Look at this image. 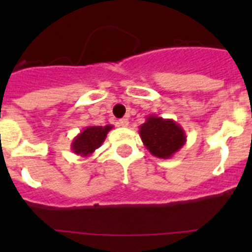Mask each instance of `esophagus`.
Masks as SVG:
<instances>
[{"label": "esophagus", "instance_id": "1", "mask_svg": "<svg viewBox=\"0 0 252 252\" xmlns=\"http://www.w3.org/2000/svg\"><path fill=\"white\" fill-rule=\"evenodd\" d=\"M117 124H119L120 127H127V126H128V120L127 119H121L119 122H117Z\"/></svg>", "mask_w": 252, "mask_h": 252}]
</instances>
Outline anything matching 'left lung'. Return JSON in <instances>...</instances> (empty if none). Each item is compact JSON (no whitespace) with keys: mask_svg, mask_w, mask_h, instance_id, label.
Returning a JSON list of instances; mask_svg holds the SVG:
<instances>
[{"mask_svg":"<svg viewBox=\"0 0 252 252\" xmlns=\"http://www.w3.org/2000/svg\"><path fill=\"white\" fill-rule=\"evenodd\" d=\"M140 137L151 155L170 159L187 141L183 127L174 120L150 115L139 127Z\"/></svg>","mask_w":252,"mask_h":252,"instance_id":"8db88e82","label":"left lung"}]
</instances>
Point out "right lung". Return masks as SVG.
Returning a JSON list of instances; mask_svg holds the SVG:
<instances>
[{
	"label": "right lung",
	"instance_id": "add662e5",
	"mask_svg": "<svg viewBox=\"0 0 252 252\" xmlns=\"http://www.w3.org/2000/svg\"><path fill=\"white\" fill-rule=\"evenodd\" d=\"M112 125L106 126H87L78 133L72 141V151L82 158H88L94 153L106 140L108 131L112 130Z\"/></svg>",
	"mask_w": 252,
	"mask_h": 252
}]
</instances>
